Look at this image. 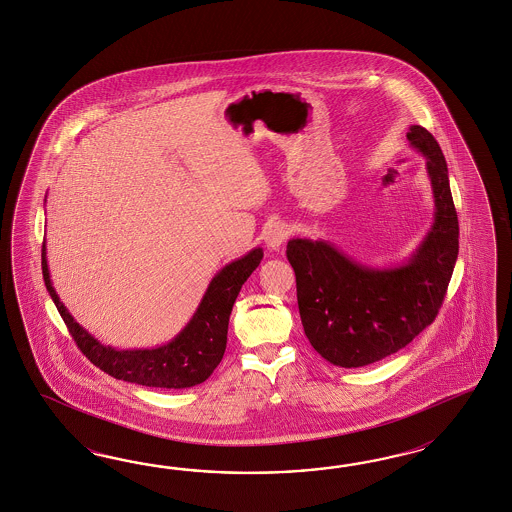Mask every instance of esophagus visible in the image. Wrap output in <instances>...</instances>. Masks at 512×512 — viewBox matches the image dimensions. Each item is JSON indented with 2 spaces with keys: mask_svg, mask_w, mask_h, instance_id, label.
I'll use <instances>...</instances> for the list:
<instances>
[{
  "mask_svg": "<svg viewBox=\"0 0 512 512\" xmlns=\"http://www.w3.org/2000/svg\"><path fill=\"white\" fill-rule=\"evenodd\" d=\"M288 235H290L288 224H284V222H273V224L265 230V237H263V239H265V245H267L269 249L278 250L286 243Z\"/></svg>",
  "mask_w": 512,
  "mask_h": 512,
  "instance_id": "1",
  "label": "esophagus"
}]
</instances>
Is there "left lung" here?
Segmentation results:
<instances>
[{"label": "left lung", "instance_id": "1", "mask_svg": "<svg viewBox=\"0 0 512 512\" xmlns=\"http://www.w3.org/2000/svg\"><path fill=\"white\" fill-rule=\"evenodd\" d=\"M409 146L426 159L434 222L408 262L372 267L323 239L288 241L297 305L312 348L344 368L370 365L406 348L436 320L458 258V215L436 138L411 125Z\"/></svg>", "mask_w": 512, "mask_h": 512}]
</instances>
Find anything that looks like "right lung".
<instances>
[{
  "instance_id": "add662e5",
  "label": "right lung",
  "mask_w": 512,
  "mask_h": 512,
  "mask_svg": "<svg viewBox=\"0 0 512 512\" xmlns=\"http://www.w3.org/2000/svg\"><path fill=\"white\" fill-rule=\"evenodd\" d=\"M262 258L263 250L256 247L249 254L224 265L211 278L194 316L179 331V335L174 336L168 344L151 350H116L89 335L80 323L74 322L71 312L59 301L50 280L46 243H43L41 265L46 290L58 307L63 322L69 327L76 346L93 365L99 366L116 380L161 389H185L207 380L222 361L235 299Z\"/></svg>"
}]
</instances>
